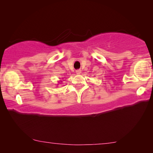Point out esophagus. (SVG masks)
<instances>
[{
  "instance_id": "obj_1",
  "label": "esophagus",
  "mask_w": 153,
  "mask_h": 153,
  "mask_svg": "<svg viewBox=\"0 0 153 153\" xmlns=\"http://www.w3.org/2000/svg\"><path fill=\"white\" fill-rule=\"evenodd\" d=\"M76 73L77 74H81V70H76Z\"/></svg>"
}]
</instances>
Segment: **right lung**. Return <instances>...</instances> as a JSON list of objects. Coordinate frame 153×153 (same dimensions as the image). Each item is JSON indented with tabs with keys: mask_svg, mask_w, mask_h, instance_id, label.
<instances>
[{
	"mask_svg": "<svg viewBox=\"0 0 153 153\" xmlns=\"http://www.w3.org/2000/svg\"><path fill=\"white\" fill-rule=\"evenodd\" d=\"M60 82H62V81H60Z\"/></svg>",
	"mask_w": 153,
	"mask_h": 153,
	"instance_id": "right-lung-1",
	"label": "right lung"
}]
</instances>
